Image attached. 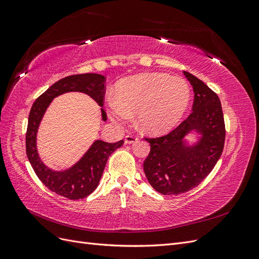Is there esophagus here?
<instances>
[{
	"label": "esophagus",
	"mask_w": 259,
	"mask_h": 259,
	"mask_svg": "<svg viewBox=\"0 0 259 259\" xmlns=\"http://www.w3.org/2000/svg\"><path fill=\"white\" fill-rule=\"evenodd\" d=\"M137 140H138V138H137V137H135V136H132V135H127V136H125L124 142H125V144H128V145H131V144H134V143H136Z\"/></svg>",
	"instance_id": "obj_1"
}]
</instances>
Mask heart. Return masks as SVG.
Segmentation results:
<instances>
[{"label":"heart","mask_w":259,"mask_h":259,"mask_svg":"<svg viewBox=\"0 0 259 259\" xmlns=\"http://www.w3.org/2000/svg\"><path fill=\"white\" fill-rule=\"evenodd\" d=\"M191 91L180 76L165 73H140L124 79L117 95L108 99V114L125 123L137 113V124L144 133L162 136L177 127L189 108Z\"/></svg>","instance_id":"b5f03b06"}]
</instances>
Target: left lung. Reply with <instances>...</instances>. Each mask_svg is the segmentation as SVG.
<instances>
[{
	"label": "left lung",
	"mask_w": 259,
	"mask_h": 259,
	"mask_svg": "<svg viewBox=\"0 0 259 259\" xmlns=\"http://www.w3.org/2000/svg\"><path fill=\"white\" fill-rule=\"evenodd\" d=\"M194 100L192 113L169 134L146 138L150 153L144 170L153 189L164 195H177L197 187L214 168L225 144V123L221 100L197 76L184 71ZM189 134L197 137L190 144Z\"/></svg>",
	"instance_id": "1"
}]
</instances>
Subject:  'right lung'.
Segmentation results:
<instances>
[{
  "label": "right lung",
  "mask_w": 259,
  "mask_h": 259,
  "mask_svg": "<svg viewBox=\"0 0 259 259\" xmlns=\"http://www.w3.org/2000/svg\"><path fill=\"white\" fill-rule=\"evenodd\" d=\"M105 82L106 77L97 73L66 76L54 83L49 90L36 98L30 110L26 134V151L31 166L38 179L50 190L70 200L86 198L96 189L108 158L124 142L120 140L111 144L97 139L72 166L62 170H55L46 165L40 158L36 146L37 131L53 99L65 93L79 92L86 94L95 100L99 107H103L106 92ZM100 112L101 120L107 121V114L103 108H100Z\"/></svg>",
  "instance_id": "right-lung-1"
}]
</instances>
